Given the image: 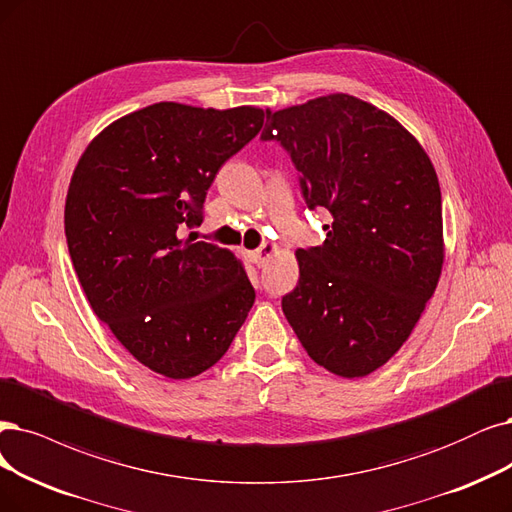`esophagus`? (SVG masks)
Returning <instances> with one entry per match:
<instances>
[{
    "mask_svg": "<svg viewBox=\"0 0 512 512\" xmlns=\"http://www.w3.org/2000/svg\"><path fill=\"white\" fill-rule=\"evenodd\" d=\"M276 253V244H261L257 251H251L249 257L253 263H257V266H266V263L270 261V257Z\"/></svg>",
    "mask_w": 512,
    "mask_h": 512,
    "instance_id": "34e87169",
    "label": "esophagus"
}]
</instances>
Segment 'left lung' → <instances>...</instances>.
Masks as SVG:
<instances>
[{
  "mask_svg": "<svg viewBox=\"0 0 512 512\" xmlns=\"http://www.w3.org/2000/svg\"><path fill=\"white\" fill-rule=\"evenodd\" d=\"M261 141L291 156L310 211L331 215L320 246L297 249L282 312L314 363L363 377L396 354L443 268V208L422 145L350 94L266 111Z\"/></svg>",
  "mask_w": 512,
  "mask_h": 512,
  "instance_id": "left-lung-1",
  "label": "left lung"
}]
</instances>
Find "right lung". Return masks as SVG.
Listing matches in <instances>:
<instances>
[{
  "mask_svg": "<svg viewBox=\"0 0 512 512\" xmlns=\"http://www.w3.org/2000/svg\"><path fill=\"white\" fill-rule=\"evenodd\" d=\"M263 116L156 103L109 124L73 170L65 236L86 299L139 363L170 380L213 367L253 308L242 263L181 230L202 223L208 187Z\"/></svg>",
  "mask_w": 512,
  "mask_h": 512,
  "instance_id": "right-lung-1",
  "label": "right lung"
}]
</instances>
